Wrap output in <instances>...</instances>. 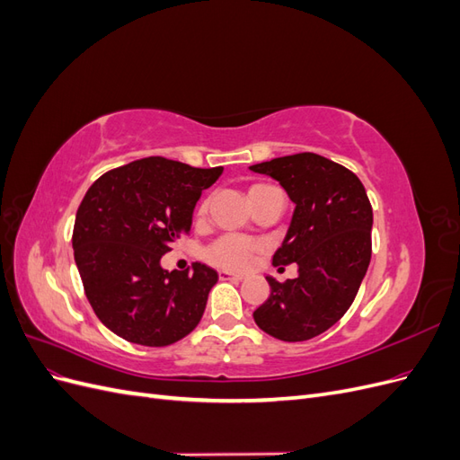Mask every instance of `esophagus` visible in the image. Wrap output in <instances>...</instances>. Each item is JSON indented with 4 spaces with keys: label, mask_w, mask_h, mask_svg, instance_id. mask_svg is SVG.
<instances>
[{
    "label": "esophagus",
    "mask_w": 460,
    "mask_h": 460,
    "mask_svg": "<svg viewBox=\"0 0 460 460\" xmlns=\"http://www.w3.org/2000/svg\"><path fill=\"white\" fill-rule=\"evenodd\" d=\"M218 278H220V280L240 282V280H243V274H234V272H228V270H220V272H218Z\"/></svg>",
    "instance_id": "esophagus-1"
}]
</instances>
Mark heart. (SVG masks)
Instances as JSON below:
<instances>
[{
  "mask_svg": "<svg viewBox=\"0 0 460 460\" xmlns=\"http://www.w3.org/2000/svg\"><path fill=\"white\" fill-rule=\"evenodd\" d=\"M259 186H253L252 190H255ZM201 213H205V205L201 207ZM255 252H257L255 242L242 238V235L228 234V235H222V238H218L217 242H213L205 249V259L222 269L242 270L247 267L249 262H252Z\"/></svg>",
  "mask_w": 460,
  "mask_h": 460,
  "instance_id": "obj_1",
  "label": "heart"
}]
</instances>
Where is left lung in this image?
I'll return each instance as SVG.
<instances>
[{"label": "left lung", "mask_w": 460, "mask_h": 460, "mask_svg": "<svg viewBox=\"0 0 460 460\" xmlns=\"http://www.w3.org/2000/svg\"><path fill=\"white\" fill-rule=\"evenodd\" d=\"M296 203L272 264L297 262L299 276L276 282L253 313L257 326L282 341H307L332 328L351 307L372 255V205L363 182L316 153H296L253 164Z\"/></svg>", "instance_id": "1"}]
</instances>
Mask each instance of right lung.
I'll use <instances>...</instances> for the list:
<instances>
[{
    "instance_id": "add662e5",
    "label": "right lung",
    "mask_w": 460,
    "mask_h": 460,
    "mask_svg": "<svg viewBox=\"0 0 460 460\" xmlns=\"http://www.w3.org/2000/svg\"><path fill=\"white\" fill-rule=\"evenodd\" d=\"M222 166L196 169L164 157H146L100 176L82 199L75 230V261L84 294L102 323L130 343L164 347L199 324L217 270H164L161 257L182 234L203 190Z\"/></svg>"
}]
</instances>
